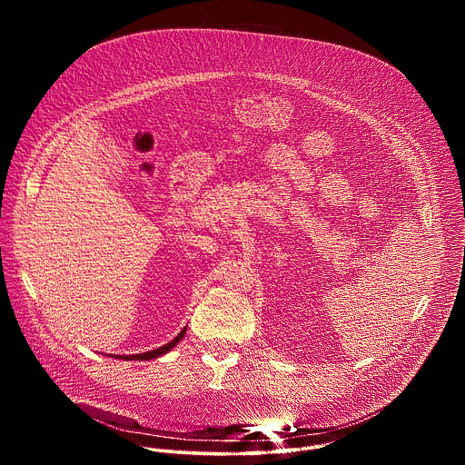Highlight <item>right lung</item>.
Listing matches in <instances>:
<instances>
[{
  "label": "right lung",
  "mask_w": 465,
  "mask_h": 465,
  "mask_svg": "<svg viewBox=\"0 0 465 465\" xmlns=\"http://www.w3.org/2000/svg\"><path fill=\"white\" fill-rule=\"evenodd\" d=\"M183 335H185V329L180 331L178 337H174V341H171L169 344H165V346H162V348H158V350H153V351H147V353H140V355H130V357H128V355H126V357H121V355H119V359H124V361H151V359H156V357L167 353L169 350H173V348L182 341Z\"/></svg>",
  "instance_id": "1"
}]
</instances>
